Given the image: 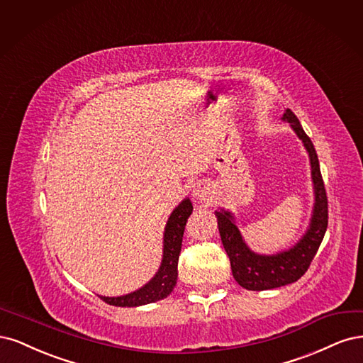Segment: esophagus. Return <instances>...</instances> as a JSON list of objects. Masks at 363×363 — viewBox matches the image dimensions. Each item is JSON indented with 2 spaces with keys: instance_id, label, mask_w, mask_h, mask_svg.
Returning <instances> with one entry per match:
<instances>
[{
  "instance_id": "obj_1",
  "label": "esophagus",
  "mask_w": 363,
  "mask_h": 363,
  "mask_svg": "<svg viewBox=\"0 0 363 363\" xmlns=\"http://www.w3.org/2000/svg\"><path fill=\"white\" fill-rule=\"evenodd\" d=\"M191 194H193V197L196 199L197 202H203L205 199L208 197V194H209V185L206 182H203V181H197L193 185Z\"/></svg>"
}]
</instances>
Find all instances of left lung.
Segmentation results:
<instances>
[{
	"instance_id": "left-lung-1",
	"label": "left lung",
	"mask_w": 363,
	"mask_h": 363,
	"mask_svg": "<svg viewBox=\"0 0 363 363\" xmlns=\"http://www.w3.org/2000/svg\"><path fill=\"white\" fill-rule=\"evenodd\" d=\"M282 119L286 121L292 130L296 131L309 154L315 193L313 211L309 229L301 240L296 245H292L291 249L276 255H258L252 252L247 247V244L244 242L232 214L225 211V209L216 211L221 242H223V247L230 259L232 274L242 288L249 291L273 289L297 282L308 272L313 256L317 255L324 238L327 223H329L327 196L317 152H315L311 138L303 131L294 113L288 108L284 113Z\"/></svg>"
}]
</instances>
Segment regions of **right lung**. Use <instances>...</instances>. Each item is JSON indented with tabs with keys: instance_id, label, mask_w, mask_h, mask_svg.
Masks as SVG:
<instances>
[{
	"instance_id": "right-lung-1",
	"label": "right lung",
	"mask_w": 363,
	"mask_h": 363,
	"mask_svg": "<svg viewBox=\"0 0 363 363\" xmlns=\"http://www.w3.org/2000/svg\"><path fill=\"white\" fill-rule=\"evenodd\" d=\"M193 213V205L190 199L184 201L174 208V211L170 214L166 230H164V249H162V261L160 270L152 277L149 282L140 289L131 292V294L121 296V297H102L101 298L113 306L122 308H134L147 305L158 300L166 298L173 291L178 280V259L181 253L182 237L186 220Z\"/></svg>"
}]
</instances>
